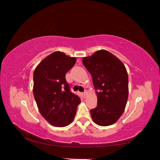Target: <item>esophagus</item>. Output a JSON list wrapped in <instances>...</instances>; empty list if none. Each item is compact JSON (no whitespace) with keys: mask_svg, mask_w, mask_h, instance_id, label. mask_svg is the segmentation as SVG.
<instances>
[{"mask_svg":"<svg viewBox=\"0 0 160 160\" xmlns=\"http://www.w3.org/2000/svg\"><path fill=\"white\" fill-rule=\"evenodd\" d=\"M87 95V91H84V92H83V96H84V97H86Z\"/></svg>","mask_w":160,"mask_h":160,"instance_id":"34e87169","label":"esophagus"}]
</instances>
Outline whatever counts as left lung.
<instances>
[{
	"label": "left lung",
	"mask_w": 160,
	"mask_h": 160,
	"mask_svg": "<svg viewBox=\"0 0 160 160\" xmlns=\"http://www.w3.org/2000/svg\"><path fill=\"white\" fill-rule=\"evenodd\" d=\"M82 63L97 90L98 105L90 111L93 121L102 127L114 124L123 114L128 100V78L124 64L104 49L83 58Z\"/></svg>",
	"instance_id": "obj_1"
}]
</instances>
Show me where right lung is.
Instances as JSON below:
<instances>
[{
  "label": "right lung",
  "instance_id": "add662e5",
  "mask_svg": "<svg viewBox=\"0 0 160 160\" xmlns=\"http://www.w3.org/2000/svg\"><path fill=\"white\" fill-rule=\"evenodd\" d=\"M76 58L55 52L39 63L33 72V96L40 113L54 127H64L73 122L81 102L71 92L65 75Z\"/></svg>",
  "mask_w": 160,
  "mask_h": 160
}]
</instances>
